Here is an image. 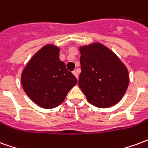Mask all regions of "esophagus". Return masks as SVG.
<instances>
[{"mask_svg":"<svg viewBox=\"0 0 148 148\" xmlns=\"http://www.w3.org/2000/svg\"><path fill=\"white\" fill-rule=\"evenodd\" d=\"M73 74H74L75 77H77V79H78V72L77 71H73Z\"/></svg>","mask_w":148,"mask_h":148,"instance_id":"esophagus-1","label":"esophagus"}]
</instances>
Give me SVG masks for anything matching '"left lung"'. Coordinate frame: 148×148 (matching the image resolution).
<instances>
[{"instance_id": "1", "label": "left lung", "mask_w": 148, "mask_h": 148, "mask_svg": "<svg viewBox=\"0 0 148 148\" xmlns=\"http://www.w3.org/2000/svg\"><path fill=\"white\" fill-rule=\"evenodd\" d=\"M81 74L78 86L88 102L107 108L121 100L129 85L127 67L118 56L101 43L80 46Z\"/></svg>"}]
</instances>
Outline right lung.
Returning <instances> with one entry per match:
<instances>
[{
	"instance_id": "add662e5",
	"label": "right lung",
	"mask_w": 148,
	"mask_h": 148,
	"mask_svg": "<svg viewBox=\"0 0 148 148\" xmlns=\"http://www.w3.org/2000/svg\"><path fill=\"white\" fill-rule=\"evenodd\" d=\"M59 48L46 45L32 57L21 74L24 91L37 105L45 109L59 106L77 78L59 58Z\"/></svg>"
}]
</instances>
